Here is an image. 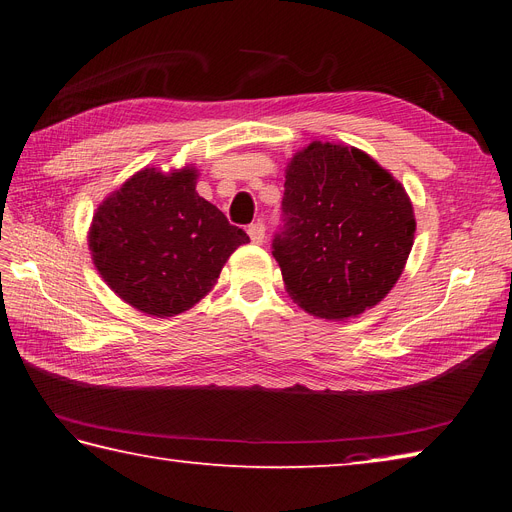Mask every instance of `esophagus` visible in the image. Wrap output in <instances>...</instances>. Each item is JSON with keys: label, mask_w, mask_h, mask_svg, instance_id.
<instances>
[{"label": "esophagus", "mask_w": 512, "mask_h": 512, "mask_svg": "<svg viewBox=\"0 0 512 512\" xmlns=\"http://www.w3.org/2000/svg\"><path fill=\"white\" fill-rule=\"evenodd\" d=\"M247 232H249L253 244H263L265 242V226L259 224V221H257V224H251Z\"/></svg>", "instance_id": "obj_1"}]
</instances>
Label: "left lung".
Returning <instances> with one entry per match:
<instances>
[{
	"mask_svg": "<svg viewBox=\"0 0 512 512\" xmlns=\"http://www.w3.org/2000/svg\"><path fill=\"white\" fill-rule=\"evenodd\" d=\"M414 232L404 186L366 152L311 142L286 165L272 255L286 293L307 314L347 320L383 301L404 272Z\"/></svg>",
	"mask_w": 512,
	"mask_h": 512,
	"instance_id": "8db88e82",
	"label": "left lung"
}]
</instances>
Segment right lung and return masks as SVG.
<instances>
[{
  "instance_id": "right-lung-1",
  "label": "right lung",
  "mask_w": 512,
  "mask_h": 512,
  "mask_svg": "<svg viewBox=\"0 0 512 512\" xmlns=\"http://www.w3.org/2000/svg\"><path fill=\"white\" fill-rule=\"evenodd\" d=\"M196 169L146 167L94 213L90 251L104 282L129 305L169 318L201 301L244 230L196 192Z\"/></svg>"
}]
</instances>
